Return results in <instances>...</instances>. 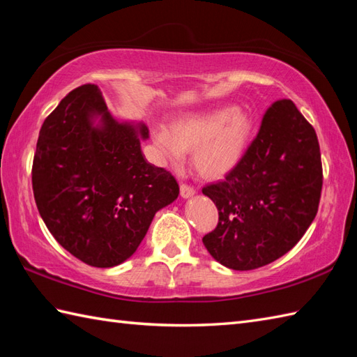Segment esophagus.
Returning a JSON list of instances; mask_svg holds the SVG:
<instances>
[{
  "label": "esophagus",
  "mask_w": 357,
  "mask_h": 357,
  "mask_svg": "<svg viewBox=\"0 0 357 357\" xmlns=\"http://www.w3.org/2000/svg\"><path fill=\"white\" fill-rule=\"evenodd\" d=\"M195 188L193 187H190V185H185V184H183L181 185V196H183L184 199H188V198H192V196H195Z\"/></svg>",
  "instance_id": "obj_1"
}]
</instances>
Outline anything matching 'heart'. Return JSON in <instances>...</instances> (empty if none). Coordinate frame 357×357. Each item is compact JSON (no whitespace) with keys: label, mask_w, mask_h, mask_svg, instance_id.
I'll use <instances>...</instances> for the list:
<instances>
[{"label":"heart","mask_w":357,"mask_h":357,"mask_svg":"<svg viewBox=\"0 0 357 357\" xmlns=\"http://www.w3.org/2000/svg\"><path fill=\"white\" fill-rule=\"evenodd\" d=\"M256 133L252 113L236 105H222L208 112L187 113L176 118L167 130L158 127L155 144L172 165L184 161L193 151V165L204 178L221 179L245 158Z\"/></svg>","instance_id":"b5f03b06"}]
</instances>
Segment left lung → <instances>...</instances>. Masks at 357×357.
<instances>
[{"label": "left lung", "instance_id": "1", "mask_svg": "<svg viewBox=\"0 0 357 357\" xmlns=\"http://www.w3.org/2000/svg\"><path fill=\"white\" fill-rule=\"evenodd\" d=\"M322 190L319 141L290 100L265 112L256 139L236 170L202 188L219 211L202 238L231 270H255L279 259L313 222Z\"/></svg>", "mask_w": 357, "mask_h": 357}]
</instances>
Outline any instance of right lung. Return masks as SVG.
Returning <instances> with one entry per match:
<instances>
[{"label":"right lung","instance_id":"right-lung-1","mask_svg":"<svg viewBox=\"0 0 357 357\" xmlns=\"http://www.w3.org/2000/svg\"><path fill=\"white\" fill-rule=\"evenodd\" d=\"M142 121L113 116L100 89L86 84L45 118L32 185L38 211L58 244L92 267L130 257L159 210L179 195L172 174L147 162Z\"/></svg>","mask_w":357,"mask_h":357}]
</instances>
